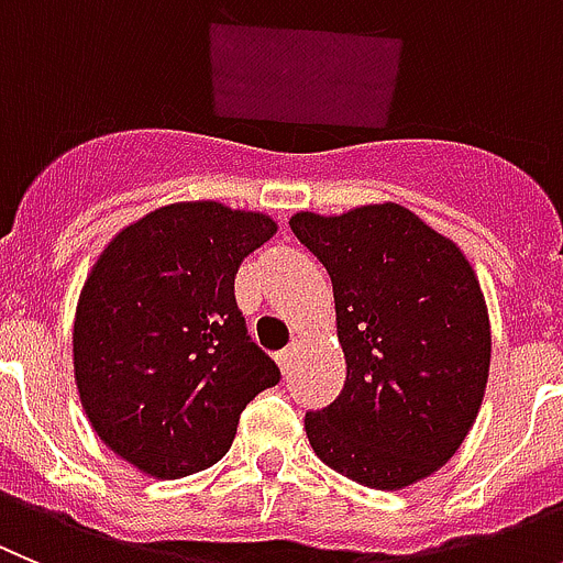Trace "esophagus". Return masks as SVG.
<instances>
[{
  "label": "esophagus",
  "mask_w": 563,
  "mask_h": 563,
  "mask_svg": "<svg viewBox=\"0 0 563 563\" xmlns=\"http://www.w3.org/2000/svg\"><path fill=\"white\" fill-rule=\"evenodd\" d=\"M291 362H294V351L277 353V367H280L283 373H288V369H291Z\"/></svg>",
  "instance_id": "obj_1"
}]
</instances>
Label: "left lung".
Masks as SVG:
<instances>
[{"label":"left lung","mask_w":563,"mask_h":563,"mask_svg":"<svg viewBox=\"0 0 563 563\" xmlns=\"http://www.w3.org/2000/svg\"><path fill=\"white\" fill-rule=\"evenodd\" d=\"M328 269L347 378L306 412L317 457L342 477L398 490L454 457L490 367L483 288L454 241L401 205L288 221Z\"/></svg>","instance_id":"1"}]
</instances>
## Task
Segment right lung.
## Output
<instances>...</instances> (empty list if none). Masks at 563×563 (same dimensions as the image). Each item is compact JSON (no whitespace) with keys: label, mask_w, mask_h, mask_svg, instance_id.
<instances>
[{"label":"right lung","mask_w":563,"mask_h":563,"mask_svg":"<svg viewBox=\"0 0 563 563\" xmlns=\"http://www.w3.org/2000/svg\"><path fill=\"white\" fill-rule=\"evenodd\" d=\"M277 224L219 201L159 207L111 238L80 291L73 364L84 412L156 479L210 468L280 369L246 333L235 275Z\"/></svg>","instance_id":"obj_1"}]
</instances>
